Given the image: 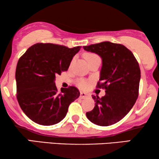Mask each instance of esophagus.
Here are the masks:
<instances>
[{"label":"esophagus","instance_id":"1","mask_svg":"<svg viewBox=\"0 0 159 159\" xmlns=\"http://www.w3.org/2000/svg\"><path fill=\"white\" fill-rule=\"evenodd\" d=\"M87 97H88V95H87L85 93H83V92L80 93V98H81L82 99L85 98H87Z\"/></svg>","mask_w":159,"mask_h":159}]
</instances>
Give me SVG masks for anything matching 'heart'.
I'll return each mask as SVG.
<instances>
[{
  "label": "heart",
  "mask_w": 159,
  "mask_h": 159,
  "mask_svg": "<svg viewBox=\"0 0 159 159\" xmlns=\"http://www.w3.org/2000/svg\"><path fill=\"white\" fill-rule=\"evenodd\" d=\"M84 57L86 59L87 61L88 62V61H90V60H92L93 58L99 57V56L96 55L95 53H86L84 54ZM77 84L80 88H86L88 85V82L84 80H78Z\"/></svg>",
  "instance_id": "heart-1"
}]
</instances>
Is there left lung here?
I'll list each match as a JSON object with an SVG mask.
<instances>
[{
  "label": "left lung",
  "instance_id": "8db88e82",
  "mask_svg": "<svg viewBox=\"0 0 159 159\" xmlns=\"http://www.w3.org/2000/svg\"><path fill=\"white\" fill-rule=\"evenodd\" d=\"M102 58V67L97 88L106 90L102 98L93 95L95 107L86 116L95 125L110 126L127 115L139 94L140 69L133 53L125 45L102 42L83 46Z\"/></svg>",
  "mask_w": 159,
  "mask_h": 159
}]
</instances>
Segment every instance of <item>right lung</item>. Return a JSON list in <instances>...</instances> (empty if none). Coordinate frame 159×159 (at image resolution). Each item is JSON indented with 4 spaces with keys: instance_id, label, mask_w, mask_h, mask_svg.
<instances>
[{
    "instance_id": "1",
    "label": "right lung",
    "mask_w": 159,
    "mask_h": 159,
    "mask_svg": "<svg viewBox=\"0 0 159 159\" xmlns=\"http://www.w3.org/2000/svg\"><path fill=\"white\" fill-rule=\"evenodd\" d=\"M81 47L69 48L53 43H36L18 61L16 69V98L24 113L34 122L56 125L66 116L69 106L80 96L74 86L58 92L56 76L67 71Z\"/></svg>"
}]
</instances>
